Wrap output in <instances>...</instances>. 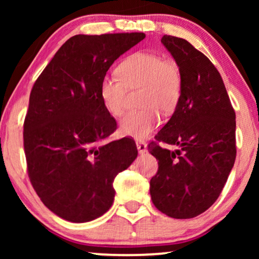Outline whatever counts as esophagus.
<instances>
[{
    "label": "esophagus",
    "mask_w": 259,
    "mask_h": 259,
    "mask_svg": "<svg viewBox=\"0 0 259 259\" xmlns=\"http://www.w3.org/2000/svg\"><path fill=\"white\" fill-rule=\"evenodd\" d=\"M137 147H138V151H139V153H145V152H147V145L146 143H144V141H138L137 143Z\"/></svg>",
    "instance_id": "esophagus-1"
}]
</instances>
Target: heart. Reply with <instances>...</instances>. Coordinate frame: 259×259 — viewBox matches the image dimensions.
Returning <instances> with one entry per match:
<instances>
[{"label": "heart", "instance_id": "1", "mask_svg": "<svg viewBox=\"0 0 259 259\" xmlns=\"http://www.w3.org/2000/svg\"><path fill=\"white\" fill-rule=\"evenodd\" d=\"M128 90L140 91L143 108L131 112L121 122V133L141 140L158 126L159 111L171 113L178 105L183 91V74L179 63L153 52H137L123 60L118 75L101 80L100 95L105 108L115 118L125 114Z\"/></svg>", "mask_w": 259, "mask_h": 259}]
</instances>
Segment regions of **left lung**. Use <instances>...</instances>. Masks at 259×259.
Returning a JSON list of instances; mask_svg holds the SVG:
<instances>
[{
	"label": "left lung",
	"mask_w": 259,
	"mask_h": 259,
	"mask_svg": "<svg viewBox=\"0 0 259 259\" xmlns=\"http://www.w3.org/2000/svg\"><path fill=\"white\" fill-rule=\"evenodd\" d=\"M161 42L179 63L183 91L171 119L148 144L159 166L150 193L162 213L189 219L206 211L228 180L236 160V113L207 56L184 38L164 35Z\"/></svg>",
	"instance_id": "8db88e82"
}]
</instances>
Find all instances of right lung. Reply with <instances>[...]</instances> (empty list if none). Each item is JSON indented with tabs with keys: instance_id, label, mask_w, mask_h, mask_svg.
Segmentation results:
<instances>
[{
	"instance_id": "right-lung-1",
	"label": "right lung",
	"mask_w": 259,
	"mask_h": 259,
	"mask_svg": "<svg viewBox=\"0 0 259 259\" xmlns=\"http://www.w3.org/2000/svg\"><path fill=\"white\" fill-rule=\"evenodd\" d=\"M144 33L75 35L31 88L23 123L27 171L35 192L68 222L93 221L114 200L113 182L134 161V140H105L116 121L105 108L101 80Z\"/></svg>"
}]
</instances>
